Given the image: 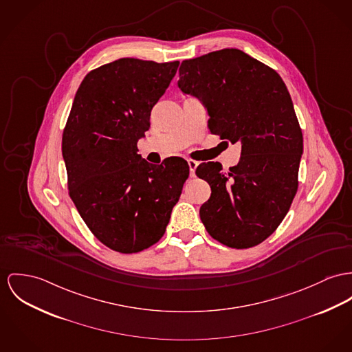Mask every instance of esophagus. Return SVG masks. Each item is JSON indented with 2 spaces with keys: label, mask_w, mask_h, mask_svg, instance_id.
I'll list each match as a JSON object with an SVG mask.
<instances>
[{
  "label": "esophagus",
  "mask_w": 352,
  "mask_h": 352,
  "mask_svg": "<svg viewBox=\"0 0 352 352\" xmlns=\"http://www.w3.org/2000/svg\"><path fill=\"white\" fill-rule=\"evenodd\" d=\"M188 163H189L190 177H195V170H197V167H198V162H197V161H192V160H189Z\"/></svg>",
  "instance_id": "obj_1"
}]
</instances>
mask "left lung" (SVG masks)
I'll use <instances>...</instances> for the list:
<instances>
[{
  "mask_svg": "<svg viewBox=\"0 0 352 352\" xmlns=\"http://www.w3.org/2000/svg\"><path fill=\"white\" fill-rule=\"evenodd\" d=\"M178 87L204 103L213 134L241 143L240 162L228 174L218 163L197 167L195 174L212 188L201 221L226 246L263 243L298 191L302 134L287 85L268 65L226 48L184 60Z\"/></svg>",
  "mask_w": 352,
  "mask_h": 352,
  "instance_id": "1",
  "label": "left lung"
}]
</instances>
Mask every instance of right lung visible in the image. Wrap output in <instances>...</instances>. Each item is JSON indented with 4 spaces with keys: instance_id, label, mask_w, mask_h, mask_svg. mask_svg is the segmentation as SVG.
Masks as SVG:
<instances>
[{
    "instance_id": "add662e5",
    "label": "right lung",
    "mask_w": 352,
    "mask_h": 352,
    "mask_svg": "<svg viewBox=\"0 0 352 352\" xmlns=\"http://www.w3.org/2000/svg\"><path fill=\"white\" fill-rule=\"evenodd\" d=\"M178 65L126 57L91 71L64 129L69 195L94 236L120 253L161 240L189 177L182 158L151 164L136 147Z\"/></svg>"
}]
</instances>
